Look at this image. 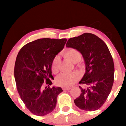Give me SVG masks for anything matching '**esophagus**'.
<instances>
[{
    "instance_id": "obj_1",
    "label": "esophagus",
    "mask_w": 126,
    "mask_h": 126,
    "mask_svg": "<svg viewBox=\"0 0 126 126\" xmlns=\"http://www.w3.org/2000/svg\"><path fill=\"white\" fill-rule=\"evenodd\" d=\"M63 91H68V90H69V89H70V88H69V87H64V88H63Z\"/></svg>"
}]
</instances>
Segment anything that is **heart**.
Segmentation results:
<instances>
[{
  "label": "heart",
  "mask_w": 126,
  "mask_h": 126,
  "mask_svg": "<svg viewBox=\"0 0 126 126\" xmlns=\"http://www.w3.org/2000/svg\"><path fill=\"white\" fill-rule=\"evenodd\" d=\"M63 56L73 63H77L81 59V54L79 50L74 48H69L63 52ZM60 59L58 56L55 57L51 63V69L53 73H57L58 70ZM79 79L77 73H63L58 75L56 79V83L58 86L69 87L73 85Z\"/></svg>",
  "instance_id": "obj_1"
}]
</instances>
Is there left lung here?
Listing matches in <instances>:
<instances>
[{"mask_svg": "<svg viewBox=\"0 0 126 126\" xmlns=\"http://www.w3.org/2000/svg\"><path fill=\"white\" fill-rule=\"evenodd\" d=\"M66 46L81 53L85 73L79 84L81 94L74 100L81 110L94 111L106 102L114 80V63L110 51L103 40L91 33H84L69 39Z\"/></svg>", "mask_w": 126, "mask_h": 126, "instance_id": "obj_1", "label": "left lung"}]
</instances>
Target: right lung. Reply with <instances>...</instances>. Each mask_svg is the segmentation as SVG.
<instances>
[{
    "instance_id": "right-lung-1",
    "label": "right lung",
    "mask_w": 126,
    "mask_h": 126,
    "mask_svg": "<svg viewBox=\"0 0 126 126\" xmlns=\"http://www.w3.org/2000/svg\"><path fill=\"white\" fill-rule=\"evenodd\" d=\"M67 39L41 38L23 46L17 55L14 67L16 88L27 109L37 116L54 110L57 98L63 92L50 86L53 79L51 63L64 47Z\"/></svg>"
}]
</instances>
